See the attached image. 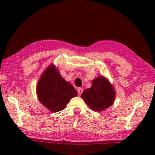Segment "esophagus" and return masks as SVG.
Instances as JSON below:
<instances>
[{
  "instance_id": "34e87169",
  "label": "esophagus",
  "mask_w": 155,
  "mask_h": 155,
  "mask_svg": "<svg viewBox=\"0 0 155 155\" xmlns=\"http://www.w3.org/2000/svg\"><path fill=\"white\" fill-rule=\"evenodd\" d=\"M82 92H83V89H82V88H78V95H81Z\"/></svg>"
}]
</instances>
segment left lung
Listing matches in <instances>:
<instances>
[{"label":"left lung","mask_w":155,"mask_h":155,"mask_svg":"<svg viewBox=\"0 0 155 155\" xmlns=\"http://www.w3.org/2000/svg\"><path fill=\"white\" fill-rule=\"evenodd\" d=\"M116 92L109 80L98 76L92 82V87L82 92L81 98L93 111H101L113 104Z\"/></svg>","instance_id":"left-lung-1"}]
</instances>
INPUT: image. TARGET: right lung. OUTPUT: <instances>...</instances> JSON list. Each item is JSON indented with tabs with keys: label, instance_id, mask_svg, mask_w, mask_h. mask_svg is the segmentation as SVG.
<instances>
[{
	"label": "right lung",
	"instance_id": "obj_1",
	"mask_svg": "<svg viewBox=\"0 0 155 155\" xmlns=\"http://www.w3.org/2000/svg\"><path fill=\"white\" fill-rule=\"evenodd\" d=\"M37 94L41 104L51 111L58 112L64 109L78 92L70 82L63 79L56 66L50 64L37 82Z\"/></svg>",
	"mask_w": 155,
	"mask_h": 155
}]
</instances>
